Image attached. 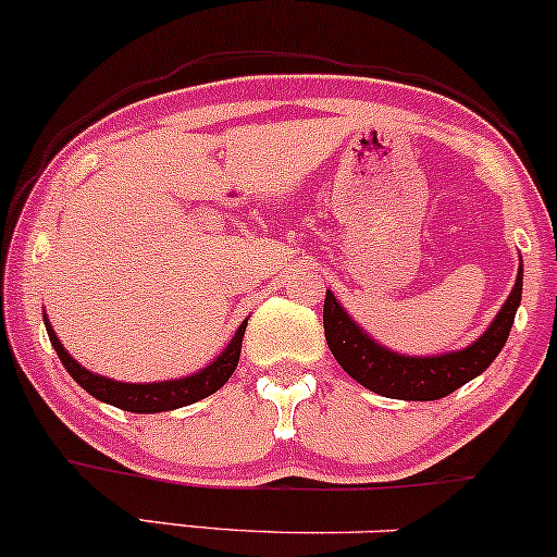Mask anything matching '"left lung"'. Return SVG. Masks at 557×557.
Returning <instances> with one entry per match:
<instances>
[{
    "label": "left lung",
    "mask_w": 557,
    "mask_h": 557,
    "mask_svg": "<svg viewBox=\"0 0 557 557\" xmlns=\"http://www.w3.org/2000/svg\"><path fill=\"white\" fill-rule=\"evenodd\" d=\"M521 286L523 265L518 268L513 292L505 299L490 329L473 345L458 352L429 355V358L392 352L389 347H381L376 339H371L331 292H326V302H323V331H326L329 349L336 362L366 389L381 397L429 403V399L453 395L455 389L492 366V360L508 342L516 310L521 305Z\"/></svg>",
    "instance_id": "obj_1"
}]
</instances>
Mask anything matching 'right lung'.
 <instances>
[{
  "label": "right lung",
  "instance_id": "obj_1",
  "mask_svg": "<svg viewBox=\"0 0 557 557\" xmlns=\"http://www.w3.org/2000/svg\"><path fill=\"white\" fill-rule=\"evenodd\" d=\"M44 326H47L49 342H52L54 352L60 355L62 366L67 368L73 379L89 392L91 397L102 399V403L115 405V408L128 410V413H165V410L184 408V405L199 403V399L215 395L223 384L231 379V373L236 371V362L242 355V336H245L247 321L236 329L234 339L228 342V347L218 355L210 366H205L202 371L191 373L184 379H171V381H154V384H126V381H115L108 376H97V373L86 371L81 362L71 358L62 342L54 334L52 323L44 315Z\"/></svg>",
  "mask_w": 557,
  "mask_h": 557
}]
</instances>
